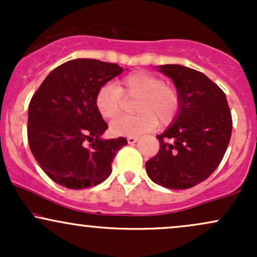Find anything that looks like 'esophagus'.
I'll list each match as a JSON object with an SVG mask.
<instances>
[{
    "instance_id": "34e87169",
    "label": "esophagus",
    "mask_w": 257,
    "mask_h": 257,
    "mask_svg": "<svg viewBox=\"0 0 257 257\" xmlns=\"http://www.w3.org/2000/svg\"><path fill=\"white\" fill-rule=\"evenodd\" d=\"M138 137H128L126 138V141H128V144H135L138 141Z\"/></svg>"
}]
</instances>
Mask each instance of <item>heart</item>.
Here are the masks:
<instances>
[{"instance_id":"obj_1","label":"heart","mask_w":257,"mask_h":257,"mask_svg":"<svg viewBox=\"0 0 257 257\" xmlns=\"http://www.w3.org/2000/svg\"><path fill=\"white\" fill-rule=\"evenodd\" d=\"M125 99L135 101L133 117H120L111 123L112 134L137 137L157 125L168 124L179 113L181 95L173 85L153 73L138 71L126 75L118 83H106L95 95V106L106 119L116 118L124 107Z\"/></svg>"}]
</instances>
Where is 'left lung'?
I'll return each mask as SVG.
<instances>
[{"mask_svg": "<svg viewBox=\"0 0 257 257\" xmlns=\"http://www.w3.org/2000/svg\"><path fill=\"white\" fill-rule=\"evenodd\" d=\"M181 95L175 122L157 135L159 151L146 162L156 184L172 190L191 188L204 181L222 161L232 134V114L222 89L204 73L162 65Z\"/></svg>", "mask_w": 257, "mask_h": 257, "instance_id": "left-lung-1", "label": "left lung"}]
</instances>
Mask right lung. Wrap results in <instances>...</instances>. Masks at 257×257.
Wrapping results in <instances>:
<instances>
[{
  "label": "right lung",
  "instance_id": "1",
  "mask_svg": "<svg viewBox=\"0 0 257 257\" xmlns=\"http://www.w3.org/2000/svg\"><path fill=\"white\" fill-rule=\"evenodd\" d=\"M122 72L117 64L75 59L53 70L32 95L29 145L54 182L81 190L110 176L114 156L126 145V139H100L107 124L96 110L95 95Z\"/></svg>",
  "mask_w": 257,
  "mask_h": 257
}]
</instances>
